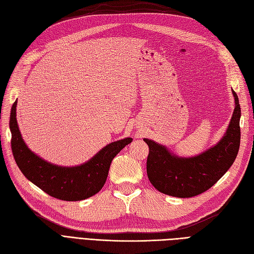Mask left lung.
<instances>
[{"label":"left lung","mask_w":254,"mask_h":254,"mask_svg":"<svg viewBox=\"0 0 254 254\" xmlns=\"http://www.w3.org/2000/svg\"><path fill=\"white\" fill-rule=\"evenodd\" d=\"M235 108L221 140L195 157H178L164 145L144 139L149 147L147 176L150 183L166 195L190 198L212 188L229 170L237 156L241 143V106L232 90Z\"/></svg>","instance_id":"left-lung-1"}]
</instances>
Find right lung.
I'll return each instance as SVG.
<instances>
[{
    "label": "right lung",
    "instance_id": "1",
    "mask_svg": "<svg viewBox=\"0 0 254 254\" xmlns=\"http://www.w3.org/2000/svg\"><path fill=\"white\" fill-rule=\"evenodd\" d=\"M16 107L17 101L12 105L9 121L11 149L16 163L30 182L60 200L79 201L98 193L107 180L114 157L132 142L131 137H125L105 146L81 165L58 166L41 159L27 147L18 127Z\"/></svg>",
    "mask_w": 254,
    "mask_h": 254
}]
</instances>
